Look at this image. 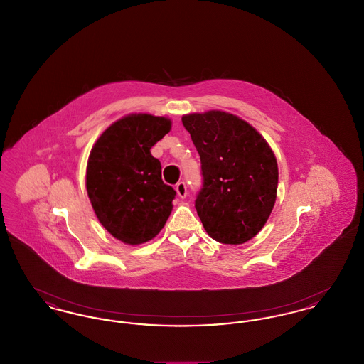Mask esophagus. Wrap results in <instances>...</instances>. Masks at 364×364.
Here are the masks:
<instances>
[{
    "label": "esophagus",
    "mask_w": 364,
    "mask_h": 364,
    "mask_svg": "<svg viewBox=\"0 0 364 364\" xmlns=\"http://www.w3.org/2000/svg\"><path fill=\"white\" fill-rule=\"evenodd\" d=\"M176 191H177V195H178L180 198H186V196H187V186H186L184 181H178V183L176 184Z\"/></svg>",
    "instance_id": "esophagus-1"
}]
</instances>
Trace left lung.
I'll use <instances>...</instances> for the list:
<instances>
[{"label":"left lung","mask_w":364,"mask_h":364,"mask_svg":"<svg viewBox=\"0 0 364 364\" xmlns=\"http://www.w3.org/2000/svg\"><path fill=\"white\" fill-rule=\"evenodd\" d=\"M200 156L202 188L195 208L210 237L251 240L266 224L277 196L278 168L267 141L248 122L211 110L183 116Z\"/></svg>","instance_id":"left-lung-1"}]
</instances>
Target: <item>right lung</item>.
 Masks as SVG:
<instances>
[{
  "instance_id": "1",
  "label": "right lung",
  "mask_w": 364,
  "mask_h": 364,
  "mask_svg": "<svg viewBox=\"0 0 364 364\" xmlns=\"http://www.w3.org/2000/svg\"><path fill=\"white\" fill-rule=\"evenodd\" d=\"M169 131V119L129 114L105 131L88 156L92 208L105 229L127 244L151 240L171 215L176 191L162 181L161 162L150 151Z\"/></svg>"
}]
</instances>
